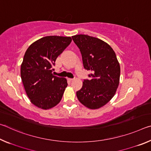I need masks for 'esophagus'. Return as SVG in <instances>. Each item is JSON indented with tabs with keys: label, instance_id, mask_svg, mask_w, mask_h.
I'll list each match as a JSON object with an SVG mask.
<instances>
[{
	"label": "esophagus",
	"instance_id": "34e87169",
	"mask_svg": "<svg viewBox=\"0 0 151 151\" xmlns=\"http://www.w3.org/2000/svg\"><path fill=\"white\" fill-rule=\"evenodd\" d=\"M68 80L69 81H73L74 80V78H68Z\"/></svg>",
	"mask_w": 151,
	"mask_h": 151
}]
</instances>
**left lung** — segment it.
I'll list each match as a JSON object with an SVG mask.
<instances>
[{
  "label": "left lung",
  "instance_id": "1",
  "mask_svg": "<svg viewBox=\"0 0 151 151\" xmlns=\"http://www.w3.org/2000/svg\"><path fill=\"white\" fill-rule=\"evenodd\" d=\"M72 38L80 49L84 68L91 71V80H84L76 96L85 106L98 109L116 93L121 74L119 63L113 49L103 40L86 35Z\"/></svg>",
  "mask_w": 151,
  "mask_h": 151
}]
</instances>
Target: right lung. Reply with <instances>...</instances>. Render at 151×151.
Segmentation results:
<instances>
[{"mask_svg": "<svg viewBox=\"0 0 151 151\" xmlns=\"http://www.w3.org/2000/svg\"><path fill=\"white\" fill-rule=\"evenodd\" d=\"M71 41L70 37L47 36L33 42L25 52L20 76L30 101L36 106L50 109L62 99L67 81L53 75L52 66Z\"/></svg>", "mask_w": 151, "mask_h": 151, "instance_id": "1", "label": "right lung"}]
</instances>
